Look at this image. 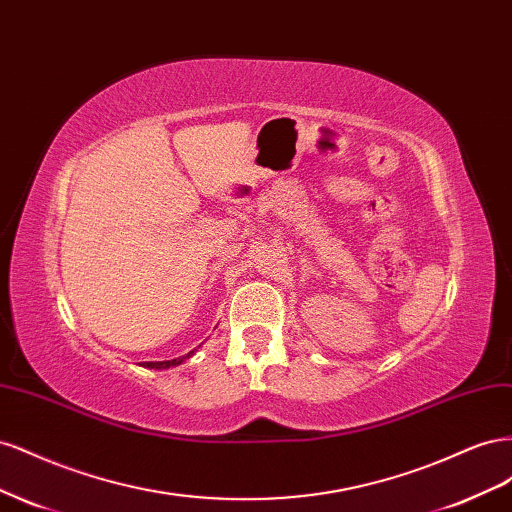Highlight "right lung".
Instances as JSON below:
<instances>
[{"label":"right lung","mask_w":512,"mask_h":512,"mask_svg":"<svg viewBox=\"0 0 512 512\" xmlns=\"http://www.w3.org/2000/svg\"><path fill=\"white\" fill-rule=\"evenodd\" d=\"M192 354H194V350L188 352V354L179 356V359H170V361H147V363H143V367H147V369H168V367H177V365H181L185 359H190Z\"/></svg>","instance_id":"obj_1"}]
</instances>
